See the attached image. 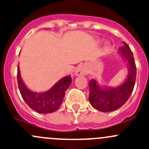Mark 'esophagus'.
Instances as JSON below:
<instances>
[{"instance_id":"34e87169","label":"esophagus","mask_w":149,"mask_h":149,"mask_svg":"<svg viewBox=\"0 0 149 149\" xmlns=\"http://www.w3.org/2000/svg\"><path fill=\"white\" fill-rule=\"evenodd\" d=\"M86 67L85 65H81L79 68H77L75 72V76H84L86 73Z\"/></svg>"}]
</instances>
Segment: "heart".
I'll return each mask as SVG.
<instances>
[{
	"instance_id": "1",
	"label": "heart",
	"mask_w": 149,
	"mask_h": 149,
	"mask_svg": "<svg viewBox=\"0 0 149 149\" xmlns=\"http://www.w3.org/2000/svg\"><path fill=\"white\" fill-rule=\"evenodd\" d=\"M110 47H111V43H109V42H106V43H105V45H104L105 49L106 50L109 49V48H110Z\"/></svg>"
}]
</instances>
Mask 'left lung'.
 Listing matches in <instances>:
<instances>
[{"label": "left lung", "mask_w": 149, "mask_h": 149, "mask_svg": "<svg viewBox=\"0 0 149 149\" xmlns=\"http://www.w3.org/2000/svg\"><path fill=\"white\" fill-rule=\"evenodd\" d=\"M118 53L127 62L128 76L124 82L117 87L99 86L94 79L89 82V101L95 109L102 112H110L121 107L131 96L136 77V66L133 53L123 42Z\"/></svg>", "instance_id": "8db88e82"}]
</instances>
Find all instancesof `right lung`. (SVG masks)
Returning a JSON list of instances; mask_svg holds the SVG:
<instances>
[{
  "label": "right lung",
  "instance_id": "right-lung-1",
  "mask_svg": "<svg viewBox=\"0 0 149 149\" xmlns=\"http://www.w3.org/2000/svg\"><path fill=\"white\" fill-rule=\"evenodd\" d=\"M18 88L22 98L33 110L40 113H53L60 108L65 91L71 84L70 76L60 79L51 88L43 93H37L28 88L22 80L19 65L17 73Z\"/></svg>",
  "mask_w": 149,
  "mask_h": 149
}]
</instances>
